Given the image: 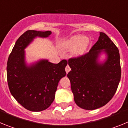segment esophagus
<instances>
[{"mask_svg": "<svg viewBox=\"0 0 128 128\" xmlns=\"http://www.w3.org/2000/svg\"><path fill=\"white\" fill-rule=\"evenodd\" d=\"M70 70H71L70 67V66H68V65H66V67H65V71H66V74H67L68 72H69Z\"/></svg>", "mask_w": 128, "mask_h": 128, "instance_id": "obj_1", "label": "esophagus"}]
</instances>
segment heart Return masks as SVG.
Here are the masks:
<instances>
[{
	"instance_id": "1",
	"label": "heart",
	"mask_w": 128,
	"mask_h": 128,
	"mask_svg": "<svg viewBox=\"0 0 128 128\" xmlns=\"http://www.w3.org/2000/svg\"><path fill=\"white\" fill-rule=\"evenodd\" d=\"M88 39L85 36L81 35H76L67 40L64 44L65 49H74V54L77 56L81 55L84 52L88 45Z\"/></svg>"
}]
</instances>
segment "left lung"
<instances>
[{
  "mask_svg": "<svg viewBox=\"0 0 128 128\" xmlns=\"http://www.w3.org/2000/svg\"><path fill=\"white\" fill-rule=\"evenodd\" d=\"M106 54L103 62L98 61L100 54ZM71 68L67 74L76 104L87 110L104 106L114 97L121 77L118 49L110 38L100 32L99 40L88 52L70 58Z\"/></svg>",
  "mask_w": 128,
  "mask_h": 128,
  "instance_id": "obj_1",
  "label": "left lung"
}]
</instances>
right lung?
Wrapping results in <instances>:
<instances>
[{
  "mask_svg": "<svg viewBox=\"0 0 128 128\" xmlns=\"http://www.w3.org/2000/svg\"><path fill=\"white\" fill-rule=\"evenodd\" d=\"M51 31L28 30L16 40L7 63V79L11 95L26 109L40 112L54 101L60 80L66 76L65 60L58 64L41 60L26 64L25 48L36 37L47 38Z\"/></svg>",
  "mask_w": 128,
  "mask_h": 128,
  "instance_id": "obj_1",
  "label": "right lung"
}]
</instances>
